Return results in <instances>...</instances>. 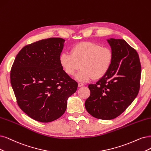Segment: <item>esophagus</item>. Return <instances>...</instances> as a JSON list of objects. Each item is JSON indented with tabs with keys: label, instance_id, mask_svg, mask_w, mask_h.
<instances>
[{
	"label": "esophagus",
	"instance_id": "34e87169",
	"mask_svg": "<svg viewBox=\"0 0 151 151\" xmlns=\"http://www.w3.org/2000/svg\"><path fill=\"white\" fill-rule=\"evenodd\" d=\"M83 85H84V84H83V83H78V87H81Z\"/></svg>",
	"mask_w": 151,
	"mask_h": 151
}]
</instances>
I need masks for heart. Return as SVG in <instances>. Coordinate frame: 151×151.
Here are the masks:
<instances>
[{
  "label": "heart",
  "instance_id": "obj_1",
  "mask_svg": "<svg viewBox=\"0 0 151 151\" xmlns=\"http://www.w3.org/2000/svg\"><path fill=\"white\" fill-rule=\"evenodd\" d=\"M70 53L60 55V65L69 76L73 75L81 66L82 68L76 77L81 81L102 78L108 73L113 61L110 48L90 42L76 45Z\"/></svg>",
  "mask_w": 151,
  "mask_h": 151
}]
</instances>
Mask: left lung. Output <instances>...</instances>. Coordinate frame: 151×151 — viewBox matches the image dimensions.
<instances>
[{"mask_svg": "<svg viewBox=\"0 0 151 151\" xmlns=\"http://www.w3.org/2000/svg\"><path fill=\"white\" fill-rule=\"evenodd\" d=\"M113 61L108 73L88 88L85 101L88 113L94 118L110 120L121 114L132 103L140 88L141 66L136 50L122 39L108 40Z\"/></svg>", "mask_w": 151, "mask_h": 151, "instance_id": "1", "label": "left lung"}]
</instances>
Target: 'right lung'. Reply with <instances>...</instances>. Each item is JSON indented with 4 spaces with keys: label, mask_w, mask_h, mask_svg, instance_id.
I'll return each instance as SVG.
<instances>
[{
    "label": "right lung",
    "mask_w": 151,
    "mask_h": 151,
    "mask_svg": "<svg viewBox=\"0 0 151 151\" xmlns=\"http://www.w3.org/2000/svg\"><path fill=\"white\" fill-rule=\"evenodd\" d=\"M65 40L50 38L27 45L17 55L10 83L20 108L33 119L52 122L65 112L78 83L60 63Z\"/></svg>",
    "instance_id": "1"
}]
</instances>
